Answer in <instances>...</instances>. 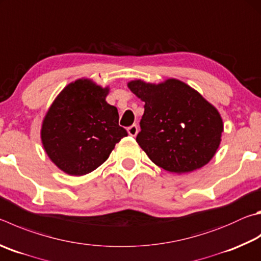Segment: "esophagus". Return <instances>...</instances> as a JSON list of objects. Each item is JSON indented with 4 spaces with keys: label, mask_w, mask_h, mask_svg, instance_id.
Wrapping results in <instances>:
<instances>
[{
    "label": "esophagus",
    "mask_w": 261,
    "mask_h": 261,
    "mask_svg": "<svg viewBox=\"0 0 261 261\" xmlns=\"http://www.w3.org/2000/svg\"><path fill=\"white\" fill-rule=\"evenodd\" d=\"M138 131H139L138 126H137L136 124L127 127V134H129L131 137H136L137 135H138Z\"/></svg>",
    "instance_id": "obj_1"
}]
</instances>
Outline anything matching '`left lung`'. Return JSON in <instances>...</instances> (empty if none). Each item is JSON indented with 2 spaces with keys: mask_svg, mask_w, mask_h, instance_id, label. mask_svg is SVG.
<instances>
[{
  "mask_svg": "<svg viewBox=\"0 0 261 261\" xmlns=\"http://www.w3.org/2000/svg\"><path fill=\"white\" fill-rule=\"evenodd\" d=\"M145 112L137 143L151 162L172 173L204 167L221 143L224 122L217 108L177 79L160 83L127 82Z\"/></svg>",
  "mask_w": 261,
  "mask_h": 261,
  "instance_id": "1",
  "label": "left lung"
}]
</instances>
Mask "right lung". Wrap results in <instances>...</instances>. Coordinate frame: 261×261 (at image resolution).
Masks as SVG:
<instances>
[{
	"mask_svg": "<svg viewBox=\"0 0 261 261\" xmlns=\"http://www.w3.org/2000/svg\"><path fill=\"white\" fill-rule=\"evenodd\" d=\"M110 87L77 79L61 90L42 121L41 140L57 168L69 176L92 172L110 158L126 130L106 101Z\"/></svg>",
	"mask_w": 261,
	"mask_h": 261,
	"instance_id": "add662e5",
	"label": "right lung"
}]
</instances>
